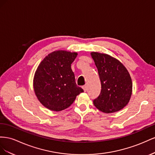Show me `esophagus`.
Listing matches in <instances>:
<instances>
[{
  "mask_svg": "<svg viewBox=\"0 0 155 155\" xmlns=\"http://www.w3.org/2000/svg\"><path fill=\"white\" fill-rule=\"evenodd\" d=\"M82 88H83L84 91V92H86V91H87V86H84L82 87Z\"/></svg>",
  "mask_w": 155,
  "mask_h": 155,
  "instance_id": "obj_1",
  "label": "esophagus"
}]
</instances>
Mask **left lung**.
<instances>
[{"label": "left lung", "mask_w": 155, "mask_h": 155, "mask_svg": "<svg viewBox=\"0 0 155 155\" xmlns=\"http://www.w3.org/2000/svg\"><path fill=\"white\" fill-rule=\"evenodd\" d=\"M101 82L99 96L95 107L104 113L121 110L129 103L132 92L130 75L120 61L107 54L91 52Z\"/></svg>", "instance_id": "8db88e82"}]
</instances>
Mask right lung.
<instances>
[{"mask_svg":"<svg viewBox=\"0 0 155 155\" xmlns=\"http://www.w3.org/2000/svg\"><path fill=\"white\" fill-rule=\"evenodd\" d=\"M77 55L76 52L55 51L44 58L35 72V94L39 102L51 111L68 108L84 91L77 86L71 68Z\"/></svg>","mask_w":155,"mask_h":155,"instance_id":"add662e5","label":"right lung"}]
</instances>
